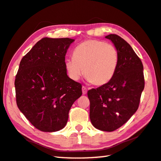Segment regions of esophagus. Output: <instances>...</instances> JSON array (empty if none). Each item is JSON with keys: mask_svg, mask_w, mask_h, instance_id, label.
I'll return each mask as SVG.
<instances>
[{"mask_svg": "<svg viewBox=\"0 0 161 161\" xmlns=\"http://www.w3.org/2000/svg\"><path fill=\"white\" fill-rule=\"evenodd\" d=\"M81 90H82V93L83 95H86L87 93V88L85 86H82L81 88Z\"/></svg>", "mask_w": 161, "mask_h": 161, "instance_id": "obj_1", "label": "esophagus"}]
</instances>
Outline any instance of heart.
<instances>
[{
	"label": "heart",
	"mask_w": 161,
	"mask_h": 161,
	"mask_svg": "<svg viewBox=\"0 0 161 161\" xmlns=\"http://www.w3.org/2000/svg\"><path fill=\"white\" fill-rule=\"evenodd\" d=\"M119 64L118 50L111 43L89 39L80 43L73 51V58L65 60L69 77L75 81L81 75L96 86L109 82L115 74Z\"/></svg>",
	"instance_id": "b5f03b06"
}]
</instances>
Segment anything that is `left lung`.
<instances>
[{
  "instance_id": "left-lung-1",
  "label": "left lung",
  "mask_w": 161,
  "mask_h": 161,
  "mask_svg": "<svg viewBox=\"0 0 161 161\" xmlns=\"http://www.w3.org/2000/svg\"><path fill=\"white\" fill-rule=\"evenodd\" d=\"M105 38L118 50V67L109 82L88 91V97L92 125L110 132L125 124L137 111L145 80L142 61L131 46L118 35Z\"/></svg>"
}]
</instances>
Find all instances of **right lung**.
<instances>
[{
    "label": "right lung",
    "instance_id": "obj_1",
    "mask_svg": "<svg viewBox=\"0 0 161 161\" xmlns=\"http://www.w3.org/2000/svg\"><path fill=\"white\" fill-rule=\"evenodd\" d=\"M75 39L43 38L24 56L15 79L16 104L31 124L44 132L62 129L80 97L81 84L67 75L65 56Z\"/></svg>",
    "mask_w": 161,
    "mask_h": 161
}]
</instances>
